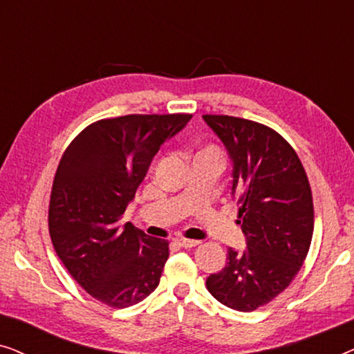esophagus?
Listing matches in <instances>:
<instances>
[{
	"instance_id": "esophagus-1",
	"label": "esophagus",
	"mask_w": 354,
	"mask_h": 354,
	"mask_svg": "<svg viewBox=\"0 0 354 354\" xmlns=\"http://www.w3.org/2000/svg\"><path fill=\"white\" fill-rule=\"evenodd\" d=\"M177 243L180 245V246H183V248H193V246L200 245V241L185 239V236H180V239H177Z\"/></svg>"
}]
</instances>
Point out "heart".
I'll return each mask as SVG.
<instances>
[{
	"label": "heart",
	"instance_id": "obj_1",
	"mask_svg": "<svg viewBox=\"0 0 354 354\" xmlns=\"http://www.w3.org/2000/svg\"><path fill=\"white\" fill-rule=\"evenodd\" d=\"M201 156L217 158V159H219V161H222V151L217 147H214V145H206V147H203V148L198 149V151L195 153V156H193V159L201 158Z\"/></svg>",
	"mask_w": 354,
	"mask_h": 354
}]
</instances>
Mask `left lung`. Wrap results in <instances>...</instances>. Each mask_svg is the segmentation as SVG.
Segmentation results:
<instances>
[{"instance_id": "obj_1", "label": "left lung", "mask_w": 354, "mask_h": 354, "mask_svg": "<svg viewBox=\"0 0 354 354\" xmlns=\"http://www.w3.org/2000/svg\"><path fill=\"white\" fill-rule=\"evenodd\" d=\"M203 119L234 161L243 253L227 250L225 268L206 279L217 301L251 313L283 292L306 259L314 230L313 193L292 145L254 120L224 114Z\"/></svg>"}]
</instances>
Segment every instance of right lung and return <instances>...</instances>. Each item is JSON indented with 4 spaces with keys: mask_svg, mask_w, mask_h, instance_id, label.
<instances>
[{
    "mask_svg": "<svg viewBox=\"0 0 354 354\" xmlns=\"http://www.w3.org/2000/svg\"><path fill=\"white\" fill-rule=\"evenodd\" d=\"M190 119L177 113L96 120L56 169L48 207L53 246L75 282L111 308L137 304L159 285L169 241L120 219L159 147Z\"/></svg>",
    "mask_w": 354,
    "mask_h": 354,
    "instance_id": "add662e5",
    "label": "right lung"
}]
</instances>
